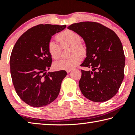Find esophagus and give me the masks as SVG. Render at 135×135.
Returning a JSON list of instances; mask_svg holds the SVG:
<instances>
[{
	"label": "esophagus",
	"mask_w": 135,
	"mask_h": 135,
	"mask_svg": "<svg viewBox=\"0 0 135 135\" xmlns=\"http://www.w3.org/2000/svg\"><path fill=\"white\" fill-rule=\"evenodd\" d=\"M70 71H71V70H67V73H70Z\"/></svg>",
	"instance_id": "esophagus-1"
}]
</instances>
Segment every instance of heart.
Here are the masks:
<instances>
[{"instance_id":"b5f03b06","label":"heart","mask_w":135,"mask_h":135,"mask_svg":"<svg viewBox=\"0 0 135 135\" xmlns=\"http://www.w3.org/2000/svg\"><path fill=\"white\" fill-rule=\"evenodd\" d=\"M60 45L54 42L49 41L47 45L49 54L54 59H57L60 57L62 48L71 47L70 55L72 56L68 59H61L54 63L53 67L55 70H72L78 65L81 61V56L86 54L85 45L80 43L81 37L78 33L70 30L61 32L56 36Z\"/></svg>"}]
</instances>
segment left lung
Wrapping results in <instances>:
<instances>
[{"label":"left lung","instance_id":"obj_1","mask_svg":"<svg viewBox=\"0 0 135 135\" xmlns=\"http://www.w3.org/2000/svg\"><path fill=\"white\" fill-rule=\"evenodd\" d=\"M83 38L86 57L81 67L79 88L93 102L107 101L117 93L124 79L125 56L122 43L115 32L95 22H80L68 27Z\"/></svg>","mask_w":135,"mask_h":135}]
</instances>
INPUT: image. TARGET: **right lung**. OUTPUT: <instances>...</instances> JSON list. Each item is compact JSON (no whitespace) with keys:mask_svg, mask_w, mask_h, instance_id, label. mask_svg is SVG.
Returning <instances> with one entry per match:
<instances>
[{"mask_svg":"<svg viewBox=\"0 0 135 135\" xmlns=\"http://www.w3.org/2000/svg\"><path fill=\"white\" fill-rule=\"evenodd\" d=\"M65 25L39 24L28 29L18 38L10 57L11 74L16 92L29 105L40 107L56 99L64 70L48 72L52 59L47 45Z\"/></svg>","mask_w":135,"mask_h":135,"instance_id":"1","label":"right lung"}]
</instances>
